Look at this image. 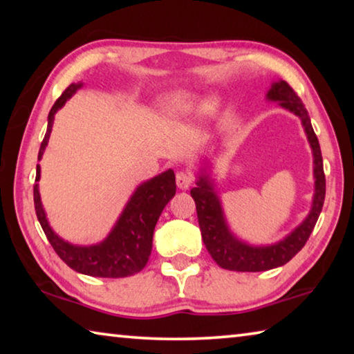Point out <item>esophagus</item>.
I'll list each match as a JSON object with an SVG mask.
<instances>
[{
    "label": "esophagus",
    "instance_id": "esophagus-1",
    "mask_svg": "<svg viewBox=\"0 0 354 354\" xmlns=\"http://www.w3.org/2000/svg\"><path fill=\"white\" fill-rule=\"evenodd\" d=\"M192 181H194V179H192L189 173H185V171L176 173V185L181 190H187L192 185Z\"/></svg>",
    "mask_w": 354,
    "mask_h": 354
}]
</instances>
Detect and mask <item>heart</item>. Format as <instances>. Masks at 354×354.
I'll return each mask as SVG.
<instances>
[{
    "label": "heart",
    "mask_w": 354,
    "mask_h": 354,
    "mask_svg": "<svg viewBox=\"0 0 354 354\" xmlns=\"http://www.w3.org/2000/svg\"><path fill=\"white\" fill-rule=\"evenodd\" d=\"M200 106H205L206 115L215 111L214 101L206 104V101H201L200 95L187 91H176L160 100L159 113L165 122L178 123L181 122V120L190 117Z\"/></svg>",
    "instance_id": "1"
}]
</instances>
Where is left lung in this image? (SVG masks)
Segmentation results:
<instances>
[{
    "label": "left lung",
    "mask_w": 354,
    "mask_h": 354,
    "mask_svg": "<svg viewBox=\"0 0 354 354\" xmlns=\"http://www.w3.org/2000/svg\"><path fill=\"white\" fill-rule=\"evenodd\" d=\"M266 100L277 101L278 106L301 120L314 158L313 205H310V211L306 218L281 241L268 245H253L245 242L241 237H237L227 225L218 192L215 189V181L211 176L212 165L207 159H203V165L200 167L198 175H196V187L190 190L192 198L195 200L196 205L201 237L212 259L221 268L232 272H266L289 262L306 243L317 220H319L323 201H325L326 183L325 173H323L322 151L306 107L298 98V95L293 92V88L283 80L272 82Z\"/></svg>",
    "instance_id": "1"
}]
</instances>
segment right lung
<instances>
[{
  "instance_id": "obj_1",
  "label": "right lung",
  "mask_w": 354,
  "mask_h": 354,
  "mask_svg": "<svg viewBox=\"0 0 354 354\" xmlns=\"http://www.w3.org/2000/svg\"><path fill=\"white\" fill-rule=\"evenodd\" d=\"M84 86L82 82L70 84L48 113L46 134L39 149V160L50 140L56 112L64 107L73 95ZM40 165L37 164L34 184V206L41 230L55 248L57 256L75 272L97 278H124L139 273L147 266L153 248L154 226L173 196L176 194L175 171L169 169L160 175L139 184L124 205L115 225L103 241L93 245H75L57 236L41 205Z\"/></svg>"
}]
</instances>
